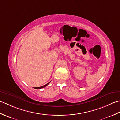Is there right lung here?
Segmentation results:
<instances>
[{"label":"right lung","mask_w":120,"mask_h":120,"mask_svg":"<svg viewBox=\"0 0 120 120\" xmlns=\"http://www.w3.org/2000/svg\"><path fill=\"white\" fill-rule=\"evenodd\" d=\"M49 83H50V82H48V83L46 84V85H45L43 86H40V87H35V88H34L35 89H41V88H43L45 87V86H46Z\"/></svg>","instance_id":"1"}]
</instances>
